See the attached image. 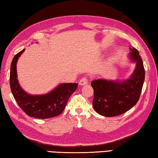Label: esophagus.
<instances>
[{"label":"esophagus","mask_w":158,"mask_h":158,"mask_svg":"<svg viewBox=\"0 0 158 158\" xmlns=\"http://www.w3.org/2000/svg\"><path fill=\"white\" fill-rule=\"evenodd\" d=\"M79 83L81 85H84L87 84V76L82 77V78L80 80Z\"/></svg>","instance_id":"1"}]
</instances>
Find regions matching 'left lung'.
<instances>
[{
  "label": "left lung",
  "mask_w": 158,
  "mask_h": 158,
  "mask_svg": "<svg viewBox=\"0 0 158 158\" xmlns=\"http://www.w3.org/2000/svg\"><path fill=\"white\" fill-rule=\"evenodd\" d=\"M130 50V59L136 65L129 78L122 81L98 79L91 82L94 89L93 108L99 114L108 117L121 115L135 105L139 99L145 69L138 51L133 47Z\"/></svg>",
  "instance_id": "1"
}]
</instances>
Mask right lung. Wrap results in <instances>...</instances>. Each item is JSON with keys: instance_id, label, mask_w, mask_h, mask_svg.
Instances as JSON below:
<instances>
[{"instance_id": "1", "label": "right lung", "mask_w": 158, "mask_h": 158, "mask_svg": "<svg viewBox=\"0 0 158 158\" xmlns=\"http://www.w3.org/2000/svg\"><path fill=\"white\" fill-rule=\"evenodd\" d=\"M25 48L15 56L11 63L10 85L18 105L31 117L48 118L59 116L64 111L68 100L76 90L78 83H61L50 93L40 95L27 93L20 87L17 77L16 65Z\"/></svg>"}]
</instances>
